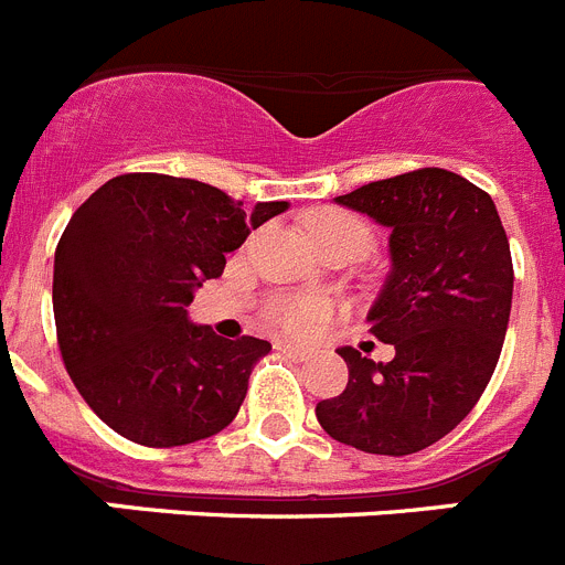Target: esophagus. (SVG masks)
<instances>
[{"instance_id":"obj_1","label":"esophagus","mask_w":565,"mask_h":565,"mask_svg":"<svg viewBox=\"0 0 565 565\" xmlns=\"http://www.w3.org/2000/svg\"><path fill=\"white\" fill-rule=\"evenodd\" d=\"M277 351H282L286 356H294V359L311 356V351H308V348H302V344H294V342H277Z\"/></svg>"}]
</instances>
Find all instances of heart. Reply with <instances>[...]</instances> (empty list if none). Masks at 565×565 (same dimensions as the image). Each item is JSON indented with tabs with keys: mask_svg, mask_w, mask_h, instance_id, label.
I'll return each instance as SVG.
<instances>
[{
	"mask_svg": "<svg viewBox=\"0 0 565 565\" xmlns=\"http://www.w3.org/2000/svg\"><path fill=\"white\" fill-rule=\"evenodd\" d=\"M311 239L319 246H331V243H359V246H371V228L364 226L359 217L348 212H319L308 226ZM271 322L279 326L291 337H313L326 328L328 308L317 299H286L271 308Z\"/></svg>",
	"mask_w": 565,
	"mask_h": 565,
	"instance_id": "heart-1",
	"label": "heart"
}]
</instances>
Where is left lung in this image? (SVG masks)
I'll return each instance as SVG.
<instances>
[{
    "label": "left lung",
    "instance_id": "left-lung-1",
    "mask_svg": "<svg viewBox=\"0 0 565 565\" xmlns=\"http://www.w3.org/2000/svg\"><path fill=\"white\" fill-rule=\"evenodd\" d=\"M391 228V274L371 333L396 348L373 362L339 348L348 387L317 404L322 430L373 456H411L469 416L495 373L512 311V254L483 189L447 169H416L339 194Z\"/></svg>",
    "mask_w": 565,
    "mask_h": 565
}]
</instances>
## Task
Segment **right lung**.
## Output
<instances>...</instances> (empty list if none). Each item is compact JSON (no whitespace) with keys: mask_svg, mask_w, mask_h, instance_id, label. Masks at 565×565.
<instances>
[{"mask_svg":"<svg viewBox=\"0 0 565 565\" xmlns=\"http://www.w3.org/2000/svg\"><path fill=\"white\" fill-rule=\"evenodd\" d=\"M288 209L252 212L217 186L158 172L118 174L76 209L56 246L53 313L64 367L118 436L181 447L221 433L246 398L266 339H223L189 322L203 279Z\"/></svg>","mask_w":565,"mask_h":565,"instance_id":"obj_1","label":"right lung"}]
</instances>
